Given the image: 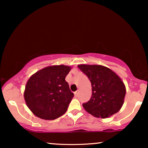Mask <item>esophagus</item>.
Listing matches in <instances>:
<instances>
[{
  "label": "esophagus",
  "instance_id": "obj_1",
  "mask_svg": "<svg viewBox=\"0 0 148 148\" xmlns=\"http://www.w3.org/2000/svg\"><path fill=\"white\" fill-rule=\"evenodd\" d=\"M74 94H75V96H77L78 94H79V90H77L75 92H74Z\"/></svg>",
  "mask_w": 148,
  "mask_h": 148
}]
</instances>
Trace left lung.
<instances>
[{
  "label": "left lung",
  "instance_id": "left-lung-1",
  "mask_svg": "<svg viewBox=\"0 0 148 148\" xmlns=\"http://www.w3.org/2000/svg\"><path fill=\"white\" fill-rule=\"evenodd\" d=\"M78 67L91 82L90 100L83 104L87 112L97 118L106 119L118 112L124 103L126 89L119 75L110 69L97 64H80Z\"/></svg>",
  "mask_w": 148,
  "mask_h": 148
}]
</instances>
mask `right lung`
<instances>
[{
  "label": "right lung",
  "mask_w": 148,
  "mask_h": 148,
  "mask_svg": "<svg viewBox=\"0 0 148 148\" xmlns=\"http://www.w3.org/2000/svg\"><path fill=\"white\" fill-rule=\"evenodd\" d=\"M71 66L61 64L45 67L30 77L24 91L29 110L44 120H54L67 110L74 94L65 77Z\"/></svg>",
  "instance_id": "add662e5"
}]
</instances>
